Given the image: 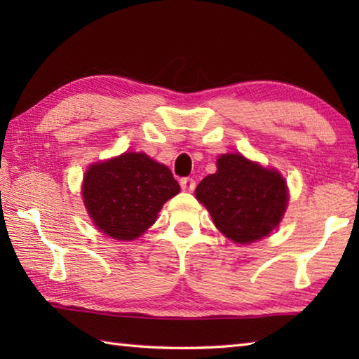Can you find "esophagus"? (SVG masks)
<instances>
[{
    "mask_svg": "<svg viewBox=\"0 0 359 359\" xmlns=\"http://www.w3.org/2000/svg\"><path fill=\"white\" fill-rule=\"evenodd\" d=\"M180 187L184 191H193V189L196 188V180L193 177L180 179Z\"/></svg>",
    "mask_w": 359,
    "mask_h": 359,
    "instance_id": "esophagus-1",
    "label": "esophagus"
}]
</instances>
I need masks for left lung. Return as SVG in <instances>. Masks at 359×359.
I'll return each instance as SVG.
<instances>
[{"label":"left lung","mask_w":359,"mask_h":359,"mask_svg":"<svg viewBox=\"0 0 359 359\" xmlns=\"http://www.w3.org/2000/svg\"><path fill=\"white\" fill-rule=\"evenodd\" d=\"M197 201L211 212L226 238L250 243L270 234L284 216L288 194L278 171L266 170L241 154L217 158V171L196 188Z\"/></svg>","instance_id":"left-lung-1"}]
</instances>
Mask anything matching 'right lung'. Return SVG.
<instances>
[{
  "label": "right lung",
  "mask_w": 359,
  "mask_h": 359,
  "mask_svg": "<svg viewBox=\"0 0 359 359\" xmlns=\"http://www.w3.org/2000/svg\"><path fill=\"white\" fill-rule=\"evenodd\" d=\"M180 191L170 168L142 152L95 163L83 182V199L97 228L118 241L139 238L162 205Z\"/></svg>",
  "instance_id": "add662e5"
}]
</instances>
